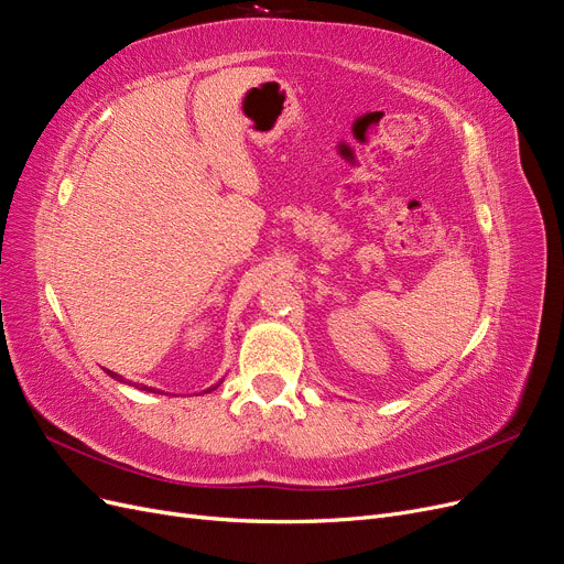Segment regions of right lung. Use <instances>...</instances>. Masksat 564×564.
<instances>
[{
  "label": "right lung",
  "mask_w": 564,
  "mask_h": 564,
  "mask_svg": "<svg viewBox=\"0 0 564 564\" xmlns=\"http://www.w3.org/2000/svg\"><path fill=\"white\" fill-rule=\"evenodd\" d=\"M108 373H110V377H112V379H117V381H122V377H119V373H115V371H108ZM143 390H152V388L143 386ZM209 390H212V388H209Z\"/></svg>",
  "instance_id": "1"
}]
</instances>
